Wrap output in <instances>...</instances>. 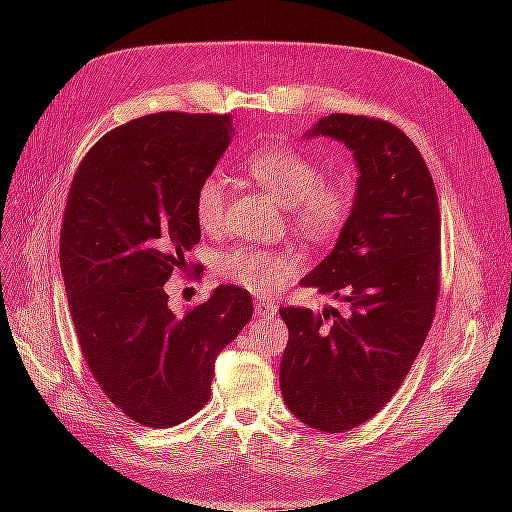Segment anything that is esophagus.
<instances>
[{"mask_svg": "<svg viewBox=\"0 0 512 512\" xmlns=\"http://www.w3.org/2000/svg\"><path fill=\"white\" fill-rule=\"evenodd\" d=\"M254 312L260 318H273L277 314V305L271 303V301H256L254 303Z\"/></svg>", "mask_w": 512, "mask_h": 512, "instance_id": "1", "label": "esophagus"}]
</instances>
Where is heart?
Masks as SVG:
<instances>
[{"mask_svg": "<svg viewBox=\"0 0 512 512\" xmlns=\"http://www.w3.org/2000/svg\"><path fill=\"white\" fill-rule=\"evenodd\" d=\"M245 173L269 190L288 209L290 222L309 239H329L348 222L354 209L356 188L348 175L322 177V164L294 147H267L250 153ZM228 183L213 173L200 181L194 196V215L203 230L224 224ZM220 273L228 282L269 297L282 290L299 271V262L288 252L239 245L220 258Z\"/></svg>", "mask_w": 512, "mask_h": 512, "instance_id": "b5f03b06", "label": "heart"}]
</instances>
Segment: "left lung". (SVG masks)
I'll return each instance as SVG.
<instances>
[{
    "mask_svg": "<svg viewBox=\"0 0 512 512\" xmlns=\"http://www.w3.org/2000/svg\"><path fill=\"white\" fill-rule=\"evenodd\" d=\"M307 136L342 141L359 166L337 245L301 280L348 307L280 309V386L301 423L342 433L389 404L425 344L440 294V207L421 151L393 123L333 113Z\"/></svg>",
    "mask_w": 512,
    "mask_h": 512,
    "instance_id": "left-lung-1",
    "label": "left lung"
}]
</instances>
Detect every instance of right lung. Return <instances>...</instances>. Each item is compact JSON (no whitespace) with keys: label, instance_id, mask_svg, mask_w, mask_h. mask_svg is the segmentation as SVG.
<instances>
[{"label":"right lung","instance_id":"right-lung-1","mask_svg":"<svg viewBox=\"0 0 512 512\" xmlns=\"http://www.w3.org/2000/svg\"><path fill=\"white\" fill-rule=\"evenodd\" d=\"M230 119H132L87 151L70 183L59 265L76 337L106 397L145 427L179 425L207 404L215 356L252 318L239 286L183 314L164 290L200 241L194 196L230 143Z\"/></svg>","mask_w":512,"mask_h":512}]
</instances>
